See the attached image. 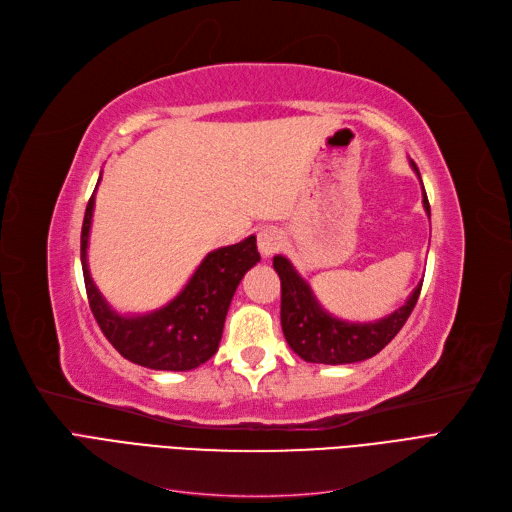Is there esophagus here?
Returning a JSON list of instances; mask_svg holds the SVG:
<instances>
[{
  "label": "esophagus",
  "instance_id": "obj_1",
  "mask_svg": "<svg viewBox=\"0 0 512 512\" xmlns=\"http://www.w3.org/2000/svg\"><path fill=\"white\" fill-rule=\"evenodd\" d=\"M281 248H284V235H281V231H277V228H273V226L262 228V231L258 233L260 254L264 258H269V256L277 254Z\"/></svg>",
  "mask_w": 512,
  "mask_h": 512
}]
</instances>
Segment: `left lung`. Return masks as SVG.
<instances>
[{
    "mask_svg": "<svg viewBox=\"0 0 512 512\" xmlns=\"http://www.w3.org/2000/svg\"><path fill=\"white\" fill-rule=\"evenodd\" d=\"M411 165L419 175L417 165ZM424 209L430 216L426 188ZM273 269L281 279V330H284V337L294 354L313 364H351L377 356L409 320L421 292V284H417L407 303L394 313L381 317L377 322L354 324L324 311L307 281L296 273L288 258L275 256Z\"/></svg>",
    "mask_w": 512,
    "mask_h": 512,
    "instance_id": "obj_1",
    "label": "left lung"
}]
</instances>
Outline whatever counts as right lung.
Segmentation results:
<instances>
[{"mask_svg": "<svg viewBox=\"0 0 512 512\" xmlns=\"http://www.w3.org/2000/svg\"><path fill=\"white\" fill-rule=\"evenodd\" d=\"M95 190L84 211L80 260L88 305L105 339L122 358L146 368L192 370L201 366L218 351L226 313L239 281L260 260L256 237L250 235L235 245L209 252L184 290L165 307L144 315H120L105 303L88 271L86 248Z\"/></svg>", "mask_w": 512, "mask_h": 512, "instance_id": "1", "label": "right lung"}]
</instances>
